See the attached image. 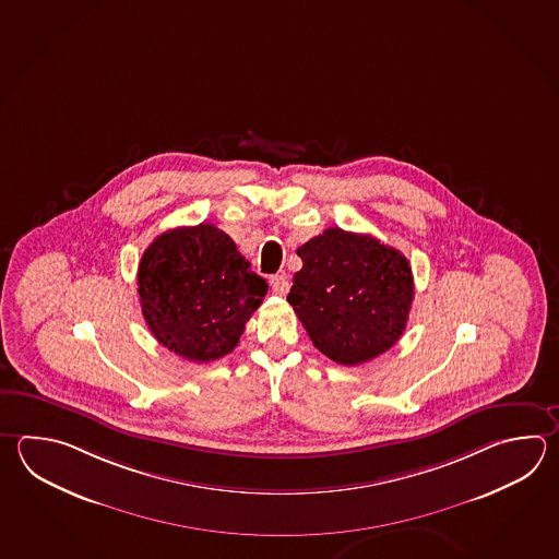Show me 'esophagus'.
<instances>
[{"label":"esophagus","instance_id":"esophagus-1","mask_svg":"<svg viewBox=\"0 0 559 559\" xmlns=\"http://www.w3.org/2000/svg\"><path fill=\"white\" fill-rule=\"evenodd\" d=\"M288 281H286L285 274H274L273 278H271V290H273L274 295H278V297H285L286 293H288Z\"/></svg>","mask_w":559,"mask_h":559}]
</instances>
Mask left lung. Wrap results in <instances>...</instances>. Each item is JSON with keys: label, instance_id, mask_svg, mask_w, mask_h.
<instances>
[{"label": "left lung", "instance_id": "left-lung-1", "mask_svg": "<svg viewBox=\"0 0 559 559\" xmlns=\"http://www.w3.org/2000/svg\"><path fill=\"white\" fill-rule=\"evenodd\" d=\"M297 252L302 269L286 300L320 353L338 365H362L399 342L414 298L402 252L338 227Z\"/></svg>", "mask_w": 559, "mask_h": 559}]
</instances>
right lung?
<instances>
[{"instance_id":"1","label":"right lung","mask_w":559,"mask_h":559,"mask_svg":"<svg viewBox=\"0 0 559 559\" xmlns=\"http://www.w3.org/2000/svg\"><path fill=\"white\" fill-rule=\"evenodd\" d=\"M138 286L148 331L193 362L233 353L269 288L227 233L209 223L153 240L139 262Z\"/></svg>"}]
</instances>
